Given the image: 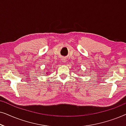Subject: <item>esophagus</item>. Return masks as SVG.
I'll use <instances>...</instances> for the list:
<instances>
[{
  "mask_svg": "<svg viewBox=\"0 0 126 126\" xmlns=\"http://www.w3.org/2000/svg\"><path fill=\"white\" fill-rule=\"evenodd\" d=\"M66 61H65V60H63V62H65Z\"/></svg>",
  "mask_w": 126,
  "mask_h": 126,
  "instance_id": "1",
  "label": "esophagus"
}]
</instances>
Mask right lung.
Segmentation results:
<instances>
[{"label":"right lung","instance_id":"right-lung-1","mask_svg":"<svg viewBox=\"0 0 126 126\" xmlns=\"http://www.w3.org/2000/svg\"><path fill=\"white\" fill-rule=\"evenodd\" d=\"M47 74H48V73H47Z\"/></svg>","mask_w":126,"mask_h":126}]
</instances>
